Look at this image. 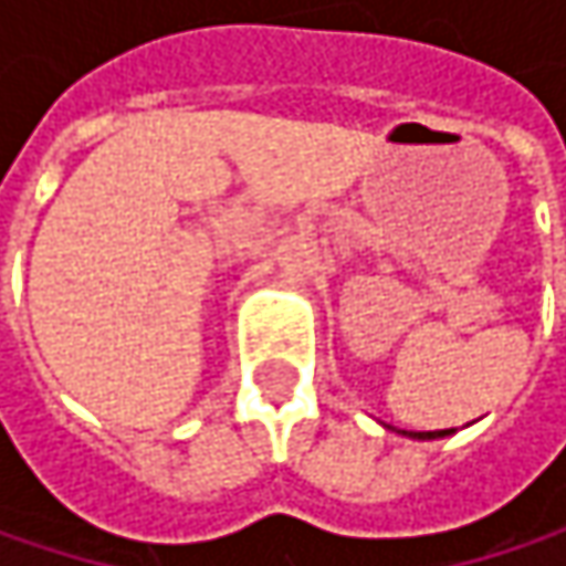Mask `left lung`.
Listing matches in <instances>:
<instances>
[{
    "instance_id": "obj_1",
    "label": "left lung",
    "mask_w": 566,
    "mask_h": 566,
    "mask_svg": "<svg viewBox=\"0 0 566 566\" xmlns=\"http://www.w3.org/2000/svg\"><path fill=\"white\" fill-rule=\"evenodd\" d=\"M452 429H439V432H402V436H412V439H439V436H449Z\"/></svg>"
}]
</instances>
